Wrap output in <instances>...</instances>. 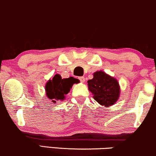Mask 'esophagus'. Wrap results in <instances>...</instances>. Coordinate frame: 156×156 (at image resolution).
Wrapping results in <instances>:
<instances>
[{
    "label": "esophagus",
    "mask_w": 156,
    "mask_h": 156,
    "mask_svg": "<svg viewBox=\"0 0 156 156\" xmlns=\"http://www.w3.org/2000/svg\"><path fill=\"white\" fill-rule=\"evenodd\" d=\"M78 79L80 80V81L81 82V83H84V82H85V78H84L83 76L79 77V78H78Z\"/></svg>",
    "instance_id": "1"
}]
</instances>
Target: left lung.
Listing matches in <instances>:
<instances>
[{"label": "left lung", "instance_id": "left-lung-1", "mask_svg": "<svg viewBox=\"0 0 156 156\" xmlns=\"http://www.w3.org/2000/svg\"><path fill=\"white\" fill-rule=\"evenodd\" d=\"M93 78L87 81L89 91L101 105L110 107L115 104L120 96V86L118 80L103 71L94 73Z\"/></svg>", "mask_w": 156, "mask_h": 156}]
</instances>
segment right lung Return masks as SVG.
Listing matches in <instances>:
<instances>
[{
    "label": "right lung",
    "mask_w": 156,
    "mask_h": 156,
    "mask_svg": "<svg viewBox=\"0 0 156 156\" xmlns=\"http://www.w3.org/2000/svg\"><path fill=\"white\" fill-rule=\"evenodd\" d=\"M78 79L70 77L68 78H62L59 74H56L51 79L48 80L45 86L46 94L53 102L63 100L65 95L69 93L74 83H78Z\"/></svg>",
    "instance_id": "obj_1"
}]
</instances>
